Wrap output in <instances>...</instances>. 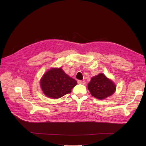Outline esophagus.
I'll use <instances>...</instances> for the list:
<instances>
[{"instance_id": "34e87169", "label": "esophagus", "mask_w": 146, "mask_h": 146, "mask_svg": "<svg viewBox=\"0 0 146 146\" xmlns=\"http://www.w3.org/2000/svg\"><path fill=\"white\" fill-rule=\"evenodd\" d=\"M77 82L78 83V84H85V81H82V80H78Z\"/></svg>"}]
</instances>
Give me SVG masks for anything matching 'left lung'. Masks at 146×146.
Instances as JSON below:
<instances>
[{"label": "left lung", "mask_w": 146, "mask_h": 146, "mask_svg": "<svg viewBox=\"0 0 146 146\" xmlns=\"http://www.w3.org/2000/svg\"><path fill=\"white\" fill-rule=\"evenodd\" d=\"M91 95L99 99L111 96L116 89L114 82L103 73L93 77L88 85Z\"/></svg>", "instance_id": "1"}]
</instances>
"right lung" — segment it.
Here are the masks:
<instances>
[{"label":"right lung","mask_w":146,"mask_h":146,"mask_svg":"<svg viewBox=\"0 0 146 146\" xmlns=\"http://www.w3.org/2000/svg\"><path fill=\"white\" fill-rule=\"evenodd\" d=\"M76 80L70 77L61 68H52L41 78L40 85L44 94L49 98L58 99L71 93Z\"/></svg>","instance_id":"obj_1"}]
</instances>
